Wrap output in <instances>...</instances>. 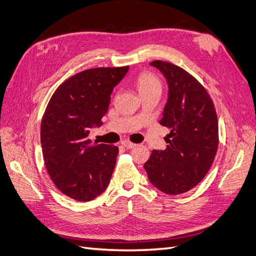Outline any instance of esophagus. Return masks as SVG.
Segmentation results:
<instances>
[{
  "instance_id": "esophagus-1",
  "label": "esophagus",
  "mask_w": 256,
  "mask_h": 256,
  "mask_svg": "<svg viewBox=\"0 0 256 256\" xmlns=\"http://www.w3.org/2000/svg\"><path fill=\"white\" fill-rule=\"evenodd\" d=\"M122 146H125L126 148H134V147L136 146V144H134V143L130 142V141H128V140H124V141H122Z\"/></svg>"
}]
</instances>
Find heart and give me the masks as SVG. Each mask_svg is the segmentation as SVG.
I'll return each instance as SVG.
<instances>
[{
	"instance_id": "b5f03b06",
	"label": "heart",
	"mask_w": 256,
	"mask_h": 256,
	"mask_svg": "<svg viewBox=\"0 0 256 256\" xmlns=\"http://www.w3.org/2000/svg\"><path fill=\"white\" fill-rule=\"evenodd\" d=\"M136 83L141 96L154 90H161V82L158 76L148 72L138 74L136 79Z\"/></svg>"
}]
</instances>
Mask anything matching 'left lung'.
Wrapping results in <instances>:
<instances>
[{
    "label": "left lung",
    "instance_id": "left-lung-1",
    "mask_svg": "<svg viewBox=\"0 0 256 256\" xmlns=\"http://www.w3.org/2000/svg\"><path fill=\"white\" fill-rule=\"evenodd\" d=\"M152 66L164 74L168 98L159 124L168 127L164 150H152L144 168L152 186L170 196L182 194L202 182L219 144L218 118L206 88L182 67L164 60Z\"/></svg>",
    "mask_w": 256,
    "mask_h": 256
}]
</instances>
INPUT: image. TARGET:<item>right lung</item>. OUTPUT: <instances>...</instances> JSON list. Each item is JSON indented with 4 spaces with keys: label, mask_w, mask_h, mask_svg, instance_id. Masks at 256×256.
Segmentation results:
<instances>
[{
    "label": "right lung",
    "mask_w": 256,
    "mask_h": 256,
    "mask_svg": "<svg viewBox=\"0 0 256 256\" xmlns=\"http://www.w3.org/2000/svg\"><path fill=\"white\" fill-rule=\"evenodd\" d=\"M129 66L90 68L62 83L53 92L42 120L44 161L56 188L88 202L110 182L118 147L90 144V129L102 126L111 92Z\"/></svg>",
    "instance_id": "add662e5"
}]
</instances>
